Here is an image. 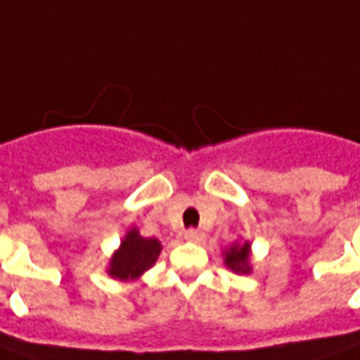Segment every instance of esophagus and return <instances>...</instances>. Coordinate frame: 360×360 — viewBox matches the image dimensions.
I'll return each mask as SVG.
<instances>
[{
  "label": "esophagus",
  "mask_w": 360,
  "mask_h": 360,
  "mask_svg": "<svg viewBox=\"0 0 360 360\" xmlns=\"http://www.w3.org/2000/svg\"><path fill=\"white\" fill-rule=\"evenodd\" d=\"M184 237H186V240H189V243H202V240L206 239V236L198 230H187L186 233H184Z\"/></svg>",
  "instance_id": "34e87169"
}]
</instances>
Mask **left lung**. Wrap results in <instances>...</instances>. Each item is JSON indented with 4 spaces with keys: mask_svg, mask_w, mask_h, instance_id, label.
Segmentation results:
<instances>
[{
    "mask_svg": "<svg viewBox=\"0 0 360 360\" xmlns=\"http://www.w3.org/2000/svg\"><path fill=\"white\" fill-rule=\"evenodd\" d=\"M224 254V265L236 274H250V243H233Z\"/></svg>",
    "mask_w": 360,
    "mask_h": 360,
    "instance_id": "8db88e82",
    "label": "left lung"
}]
</instances>
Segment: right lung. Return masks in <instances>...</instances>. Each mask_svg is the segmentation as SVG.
<instances>
[{"instance_id": "1", "label": "right lung", "mask_w": 360, "mask_h": 360, "mask_svg": "<svg viewBox=\"0 0 360 360\" xmlns=\"http://www.w3.org/2000/svg\"><path fill=\"white\" fill-rule=\"evenodd\" d=\"M162 243L154 237L139 236L138 228H130L121 240L120 248L114 252L106 269L110 278L120 281H132L141 278L156 263Z\"/></svg>"}]
</instances>
